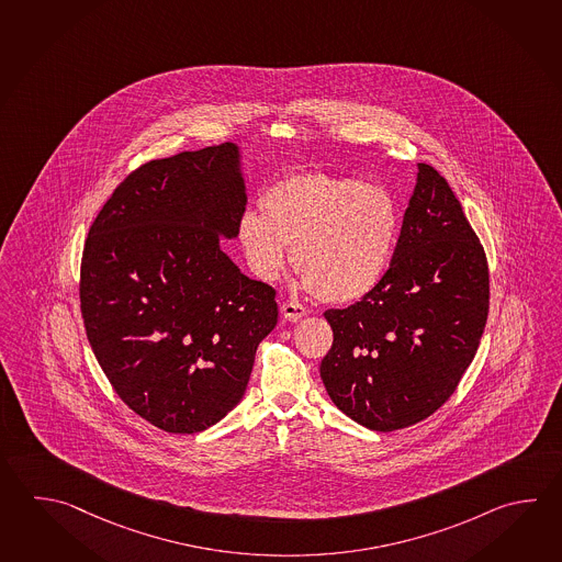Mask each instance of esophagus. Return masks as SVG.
<instances>
[{
    "mask_svg": "<svg viewBox=\"0 0 562 562\" xmlns=\"http://www.w3.org/2000/svg\"><path fill=\"white\" fill-rule=\"evenodd\" d=\"M306 306H302L300 302H294V300H290V302H284L282 304V314H284V318L288 322H299L306 316Z\"/></svg>",
    "mask_w": 562,
    "mask_h": 562,
    "instance_id": "esophagus-1",
    "label": "esophagus"
}]
</instances>
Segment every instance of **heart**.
<instances>
[{
	"instance_id": "heart-1",
	"label": "heart",
	"mask_w": 562,
	"mask_h": 562,
	"mask_svg": "<svg viewBox=\"0 0 562 562\" xmlns=\"http://www.w3.org/2000/svg\"><path fill=\"white\" fill-rule=\"evenodd\" d=\"M244 212L238 238L262 280H276L294 246V268L316 299L352 302L386 274L401 234L394 195L380 183L324 172L290 173Z\"/></svg>"
}]
</instances>
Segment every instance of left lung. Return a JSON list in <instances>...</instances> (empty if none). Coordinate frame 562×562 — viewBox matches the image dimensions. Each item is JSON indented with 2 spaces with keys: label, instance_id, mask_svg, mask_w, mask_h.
Masks as SVG:
<instances>
[{
  "label": "left lung",
  "instance_id": "left-lung-1",
  "mask_svg": "<svg viewBox=\"0 0 562 562\" xmlns=\"http://www.w3.org/2000/svg\"><path fill=\"white\" fill-rule=\"evenodd\" d=\"M488 262L447 180L418 164L401 236L379 286L324 318L334 333L321 376L334 404L390 432L454 394L488 318Z\"/></svg>",
  "mask_w": 562,
  "mask_h": 562
}]
</instances>
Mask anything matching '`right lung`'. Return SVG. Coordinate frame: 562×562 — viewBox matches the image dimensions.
I'll use <instances>...</instances> for the list:
<instances>
[{
	"mask_svg": "<svg viewBox=\"0 0 562 562\" xmlns=\"http://www.w3.org/2000/svg\"><path fill=\"white\" fill-rule=\"evenodd\" d=\"M246 207L238 148L142 164L93 220L80 266L88 340L115 394L149 424L194 435L241 401L276 290L220 246Z\"/></svg>",
	"mask_w": 562,
	"mask_h": 562,
	"instance_id": "add662e5",
	"label": "right lung"
}]
</instances>
